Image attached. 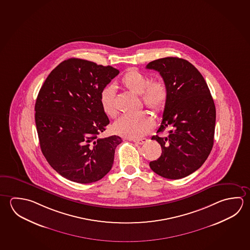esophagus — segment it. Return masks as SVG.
<instances>
[{"label":"esophagus","instance_id":"34e87169","mask_svg":"<svg viewBox=\"0 0 250 250\" xmlns=\"http://www.w3.org/2000/svg\"><path fill=\"white\" fill-rule=\"evenodd\" d=\"M146 139H140V140H133L132 141L136 144L143 145L145 142H146Z\"/></svg>","mask_w":250,"mask_h":250}]
</instances>
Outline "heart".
Instances as JSON below:
<instances>
[{
	"label": "heart",
	"instance_id": "b5f03b06",
	"mask_svg": "<svg viewBox=\"0 0 250 250\" xmlns=\"http://www.w3.org/2000/svg\"><path fill=\"white\" fill-rule=\"evenodd\" d=\"M121 84L131 92L140 95L145 106L156 112L165 109L168 100V89L161 80L150 81L148 75H145L135 68H130L121 79ZM100 104L104 112L114 119L118 115L115 102V88L108 85L100 93ZM153 118L151 115L141 111L134 115H124L115 122L113 130L117 134L128 139H139L146 135L153 126Z\"/></svg>",
	"mask_w": 250,
	"mask_h": 250
}]
</instances>
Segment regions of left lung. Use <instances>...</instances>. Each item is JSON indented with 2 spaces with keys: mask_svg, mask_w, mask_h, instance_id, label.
<instances>
[{
  "mask_svg": "<svg viewBox=\"0 0 250 250\" xmlns=\"http://www.w3.org/2000/svg\"><path fill=\"white\" fill-rule=\"evenodd\" d=\"M146 68L158 71L168 89L157 132L170 129L167 137H152L162 153L149 166L164 178H184L204 164L212 149L214 102L200 72L186 60L162 58L149 62Z\"/></svg>",
  "mask_w": 250,
  "mask_h": 250,
  "instance_id": "left-lung-1",
  "label": "left lung"
}]
</instances>
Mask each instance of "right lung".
I'll return each instance as SVG.
<instances>
[{
    "label": "right lung",
    "instance_id": "1",
    "mask_svg": "<svg viewBox=\"0 0 250 250\" xmlns=\"http://www.w3.org/2000/svg\"><path fill=\"white\" fill-rule=\"evenodd\" d=\"M119 74L112 66L72 58L59 64L40 88L35 104L40 148L66 179L90 184L112 167L122 140L116 135L98 138L110 123L100 93Z\"/></svg>",
    "mask_w": 250,
    "mask_h": 250
}]
</instances>
